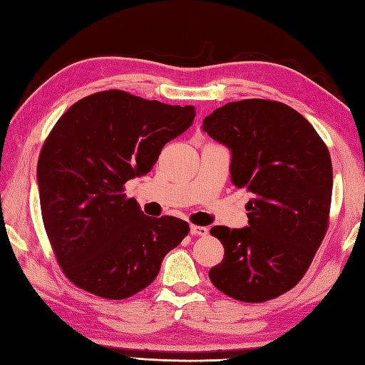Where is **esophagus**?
<instances>
[{"label":"esophagus","mask_w":365,"mask_h":365,"mask_svg":"<svg viewBox=\"0 0 365 365\" xmlns=\"http://www.w3.org/2000/svg\"><path fill=\"white\" fill-rule=\"evenodd\" d=\"M190 233L195 237H206L208 235V227L203 225H190Z\"/></svg>","instance_id":"obj_1"}]
</instances>
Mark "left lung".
<instances>
[{
	"label": "left lung",
	"instance_id": "left-lung-1",
	"mask_svg": "<svg viewBox=\"0 0 365 365\" xmlns=\"http://www.w3.org/2000/svg\"><path fill=\"white\" fill-rule=\"evenodd\" d=\"M203 132L232 150L230 175L251 192L250 225L210 230L224 246L210 279L229 297L260 304L304 278L329 227L332 160L304 115L279 101L227 103L203 119Z\"/></svg>",
	"mask_w": 365,
	"mask_h": 365
}]
</instances>
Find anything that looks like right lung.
Listing matches in <instances>:
<instances>
[{"label":"right lung","instance_id":"1","mask_svg":"<svg viewBox=\"0 0 365 365\" xmlns=\"http://www.w3.org/2000/svg\"><path fill=\"white\" fill-rule=\"evenodd\" d=\"M194 118V106L114 88L76 101L55 123L38 159L41 215L61 272L79 289L132 297L187 237V222L143 215L123 190L153 170L162 148Z\"/></svg>","mask_w":365,"mask_h":365}]
</instances>
